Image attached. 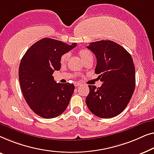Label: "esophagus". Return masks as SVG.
Wrapping results in <instances>:
<instances>
[{"instance_id": "34e87169", "label": "esophagus", "mask_w": 154, "mask_h": 154, "mask_svg": "<svg viewBox=\"0 0 154 154\" xmlns=\"http://www.w3.org/2000/svg\"><path fill=\"white\" fill-rule=\"evenodd\" d=\"M75 86H79L81 85V84H79V83H75Z\"/></svg>"}]
</instances>
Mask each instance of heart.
Masks as SVG:
<instances>
[{
  "mask_svg": "<svg viewBox=\"0 0 154 154\" xmlns=\"http://www.w3.org/2000/svg\"><path fill=\"white\" fill-rule=\"evenodd\" d=\"M78 54H79V55L80 57H81L82 60L85 63L91 59H93L92 54L91 53V51H88V49H81V50L79 51ZM69 56H70V55H69L68 53L63 54L61 56V57H60V63H61L62 65L66 64L67 61H68Z\"/></svg>",
  "mask_w": 154,
  "mask_h": 154,
  "instance_id": "b5f03b06",
  "label": "heart"
}]
</instances>
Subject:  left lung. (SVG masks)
<instances>
[{
    "mask_svg": "<svg viewBox=\"0 0 154 154\" xmlns=\"http://www.w3.org/2000/svg\"><path fill=\"white\" fill-rule=\"evenodd\" d=\"M87 48L96 56L95 72L103 84L98 88L88 85L86 105L98 117H114L127 107L135 91L133 60L122 46L111 40L91 42Z\"/></svg>",
    "mask_w": 154,
    "mask_h": 154,
    "instance_id": "1",
    "label": "left lung"
}]
</instances>
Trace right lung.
<instances>
[{"label":"right lung","mask_w":154,"mask_h":154,"mask_svg":"<svg viewBox=\"0 0 154 154\" xmlns=\"http://www.w3.org/2000/svg\"><path fill=\"white\" fill-rule=\"evenodd\" d=\"M77 46L43 38L36 42L21 58L19 79L23 96L33 111L45 119L60 115L70 103L75 85L56 83L52 76L60 68V58Z\"/></svg>","instance_id":"add662e5"}]
</instances>
